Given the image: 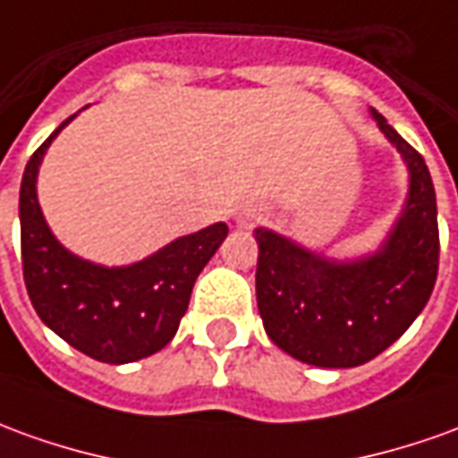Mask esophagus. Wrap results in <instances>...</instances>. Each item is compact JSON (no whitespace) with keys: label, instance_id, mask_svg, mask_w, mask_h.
Wrapping results in <instances>:
<instances>
[{"label":"esophagus","instance_id":"obj_1","mask_svg":"<svg viewBox=\"0 0 458 458\" xmlns=\"http://www.w3.org/2000/svg\"><path fill=\"white\" fill-rule=\"evenodd\" d=\"M255 218H258V210L255 208H242V210H238V216H235V223H238L240 228H250Z\"/></svg>","mask_w":458,"mask_h":458}]
</instances>
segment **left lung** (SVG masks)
Listing matches in <instances>:
<instances>
[{
  "label": "left lung",
  "instance_id": "1",
  "mask_svg": "<svg viewBox=\"0 0 458 458\" xmlns=\"http://www.w3.org/2000/svg\"><path fill=\"white\" fill-rule=\"evenodd\" d=\"M372 118L409 174L407 200L377 250L337 260L255 228V293L267 337L300 362L327 369L360 367L394 344L437 283L439 225L429 168L374 108Z\"/></svg>",
  "mask_w": 458,
  "mask_h": 458
}]
</instances>
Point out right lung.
Instances as JSON below:
<instances>
[{"label":"right lung","instance_id":"obj_1","mask_svg":"<svg viewBox=\"0 0 458 458\" xmlns=\"http://www.w3.org/2000/svg\"><path fill=\"white\" fill-rule=\"evenodd\" d=\"M64 121L29 158L19 191L21 265L41 322L98 362L129 364L174 340L198 275L228 235L225 223L171 240L148 258L106 267L66 250L44 220L37 175Z\"/></svg>","mask_w":458,"mask_h":458}]
</instances>
